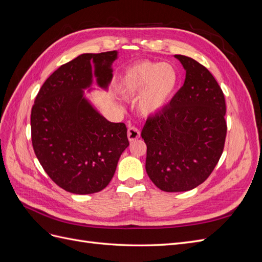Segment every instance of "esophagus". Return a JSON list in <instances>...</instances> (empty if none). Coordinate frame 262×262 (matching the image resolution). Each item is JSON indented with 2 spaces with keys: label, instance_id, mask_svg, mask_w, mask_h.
<instances>
[{
  "label": "esophagus",
  "instance_id": "esophagus-1",
  "mask_svg": "<svg viewBox=\"0 0 262 262\" xmlns=\"http://www.w3.org/2000/svg\"><path fill=\"white\" fill-rule=\"evenodd\" d=\"M140 136H141V132L137 128V126H134V125L129 126V129H128V139H129L130 142H133V141L138 140L140 138Z\"/></svg>",
  "mask_w": 262,
  "mask_h": 262
}]
</instances>
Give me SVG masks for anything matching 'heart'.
Wrapping results in <instances>:
<instances>
[{"instance_id": "b5f03b06", "label": "heart", "mask_w": 262, "mask_h": 262, "mask_svg": "<svg viewBox=\"0 0 262 262\" xmlns=\"http://www.w3.org/2000/svg\"><path fill=\"white\" fill-rule=\"evenodd\" d=\"M178 74L169 63L143 62L132 68L121 82V93L128 98L138 97L143 115L160 113L176 91Z\"/></svg>"}]
</instances>
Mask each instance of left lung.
<instances>
[{
  "label": "left lung",
  "instance_id": "obj_1",
  "mask_svg": "<svg viewBox=\"0 0 262 262\" xmlns=\"http://www.w3.org/2000/svg\"><path fill=\"white\" fill-rule=\"evenodd\" d=\"M185 83L162 112L148 117L141 137L146 144L145 169L166 192L188 191L208 179L223 153L226 104L210 71L176 54Z\"/></svg>",
  "mask_w": 262,
  "mask_h": 262
}]
</instances>
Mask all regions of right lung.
Instances as JSON below:
<instances>
[{"mask_svg":"<svg viewBox=\"0 0 262 262\" xmlns=\"http://www.w3.org/2000/svg\"><path fill=\"white\" fill-rule=\"evenodd\" d=\"M117 51L78 55L47 78L31 108V142L48 176L66 191H101L129 146L124 123L110 122L84 97L96 77L107 89ZM94 64L92 72L91 64Z\"/></svg>","mask_w":262,"mask_h":262,"instance_id":"1","label":"right lung"}]
</instances>
